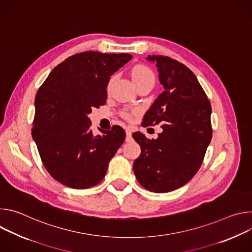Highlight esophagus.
<instances>
[{"label":"esophagus","instance_id":"1","mask_svg":"<svg viewBox=\"0 0 252 252\" xmlns=\"http://www.w3.org/2000/svg\"><path fill=\"white\" fill-rule=\"evenodd\" d=\"M126 141L131 139V129L129 127L126 128Z\"/></svg>","mask_w":252,"mask_h":252}]
</instances>
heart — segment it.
Returning <instances> with one entry per match:
<instances>
[{
  "instance_id": "obj_1",
  "label": "heart",
  "mask_w": 252,
  "mask_h": 252,
  "mask_svg": "<svg viewBox=\"0 0 252 252\" xmlns=\"http://www.w3.org/2000/svg\"><path fill=\"white\" fill-rule=\"evenodd\" d=\"M130 76H131L132 82L134 83L136 88H138L141 85L151 83V82L155 83V75L153 73V70L149 66H147L145 64L138 63V64H135L134 66H132V68L130 69ZM113 80H114V78H111L109 83H107V86H106L107 91L110 90V87H111V85L113 83ZM133 114H134V112L124 111L122 113V116L125 119L129 120L133 116Z\"/></svg>"
}]
</instances>
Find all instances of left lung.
<instances>
[{
  "label": "left lung",
  "mask_w": 252,
  "mask_h": 252,
  "mask_svg": "<svg viewBox=\"0 0 252 252\" xmlns=\"http://www.w3.org/2000/svg\"><path fill=\"white\" fill-rule=\"evenodd\" d=\"M148 60L158 66L163 92L142 125H161L162 132L153 140L133 132L141 153L132 168L141 187L161 193L182 188L198 171L212 137L211 105L187 65L165 56H149Z\"/></svg>",
  "instance_id": "left-lung-1"
}]
</instances>
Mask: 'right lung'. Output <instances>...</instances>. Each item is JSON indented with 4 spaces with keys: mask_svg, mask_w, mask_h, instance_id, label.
<instances>
[{
    "mask_svg": "<svg viewBox=\"0 0 252 252\" xmlns=\"http://www.w3.org/2000/svg\"><path fill=\"white\" fill-rule=\"evenodd\" d=\"M129 54L83 52L59 63L34 98L32 135L44 166L62 185L84 189L98 185L126 138L120 126L94 136L88 115L106 100L111 76Z\"/></svg>",
    "mask_w": 252,
    "mask_h": 252,
    "instance_id": "add662e5",
    "label": "right lung"
}]
</instances>
